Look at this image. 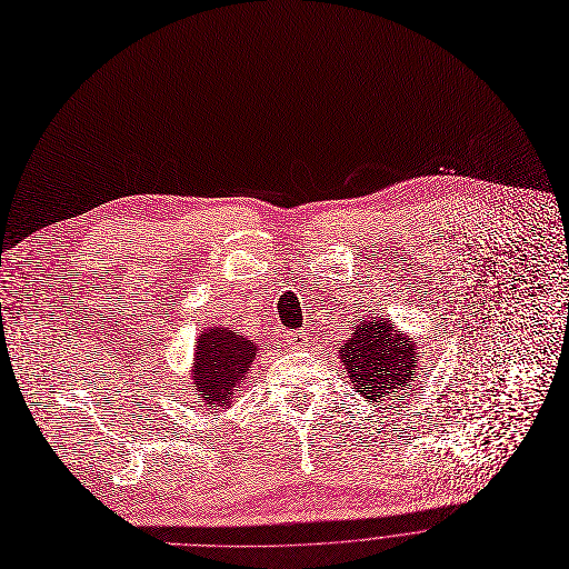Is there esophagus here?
<instances>
[{
	"label": "esophagus",
	"mask_w": 569,
	"mask_h": 569,
	"mask_svg": "<svg viewBox=\"0 0 569 569\" xmlns=\"http://www.w3.org/2000/svg\"><path fill=\"white\" fill-rule=\"evenodd\" d=\"M286 342H288V347L301 349V347L308 345V338H306L303 331H288V333H286Z\"/></svg>",
	"instance_id": "34e87169"
}]
</instances>
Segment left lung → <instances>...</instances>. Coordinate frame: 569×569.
I'll return each mask as SVG.
<instances>
[{"instance_id": "obj_1", "label": "left lung", "mask_w": 569, "mask_h": 569, "mask_svg": "<svg viewBox=\"0 0 569 569\" xmlns=\"http://www.w3.org/2000/svg\"><path fill=\"white\" fill-rule=\"evenodd\" d=\"M340 358L356 392L366 401H383L418 379V347L397 333L390 318L358 322L340 347Z\"/></svg>"}]
</instances>
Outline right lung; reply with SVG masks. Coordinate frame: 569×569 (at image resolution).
<instances>
[{
    "label": "right lung",
    "instance_id": "add662e5",
    "mask_svg": "<svg viewBox=\"0 0 569 569\" xmlns=\"http://www.w3.org/2000/svg\"><path fill=\"white\" fill-rule=\"evenodd\" d=\"M258 347L227 327L203 329L194 345V390L209 403L229 406L231 392L251 372Z\"/></svg>",
    "mask_w": 569,
    "mask_h": 569
}]
</instances>
